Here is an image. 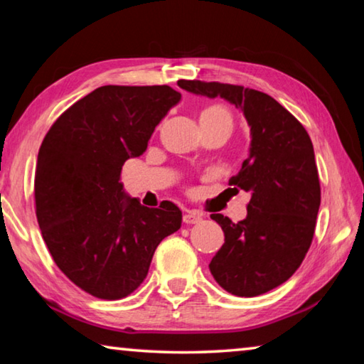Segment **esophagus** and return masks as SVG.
Here are the masks:
<instances>
[{
  "mask_svg": "<svg viewBox=\"0 0 364 364\" xmlns=\"http://www.w3.org/2000/svg\"><path fill=\"white\" fill-rule=\"evenodd\" d=\"M183 221L186 225H196L202 221V215L199 212H194V210H188L186 213L183 215Z\"/></svg>",
  "mask_w": 364,
  "mask_h": 364,
  "instance_id": "34e87169",
  "label": "esophagus"
}]
</instances>
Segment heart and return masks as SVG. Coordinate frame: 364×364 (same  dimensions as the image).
Wrapping results in <instances>:
<instances>
[{"label":"heart","instance_id":"b5f03b06","mask_svg":"<svg viewBox=\"0 0 364 364\" xmlns=\"http://www.w3.org/2000/svg\"><path fill=\"white\" fill-rule=\"evenodd\" d=\"M200 120L202 122H225L228 125L232 127V117L231 112L221 104H213V106H208L200 112Z\"/></svg>","mask_w":364,"mask_h":364}]
</instances>
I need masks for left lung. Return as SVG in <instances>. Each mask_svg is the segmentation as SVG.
Segmentation results:
<instances>
[{
	"mask_svg": "<svg viewBox=\"0 0 364 364\" xmlns=\"http://www.w3.org/2000/svg\"><path fill=\"white\" fill-rule=\"evenodd\" d=\"M189 93L223 97L244 112L250 152L230 189L250 194L247 217L237 223L212 213L225 244L212 258L210 273L226 292L255 297L281 286L310 249L321 204L311 139L304 125L262 91L239 85L180 80Z\"/></svg>",
	"mask_w": 364,
	"mask_h": 364,
	"instance_id": "obj_1",
	"label": "left lung"
}]
</instances>
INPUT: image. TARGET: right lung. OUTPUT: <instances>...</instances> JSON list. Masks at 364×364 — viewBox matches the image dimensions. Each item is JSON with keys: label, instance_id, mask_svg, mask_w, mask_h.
<instances>
[{"label": "right lung", "instance_id": "obj_1", "mask_svg": "<svg viewBox=\"0 0 364 364\" xmlns=\"http://www.w3.org/2000/svg\"><path fill=\"white\" fill-rule=\"evenodd\" d=\"M180 100L168 85L101 86L67 109L43 139L36 220L54 263L93 297L119 300L136 291L160 241L180 230L173 202L144 207L120 183L123 164L147 149Z\"/></svg>", "mask_w": 364, "mask_h": 364}]
</instances>
